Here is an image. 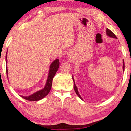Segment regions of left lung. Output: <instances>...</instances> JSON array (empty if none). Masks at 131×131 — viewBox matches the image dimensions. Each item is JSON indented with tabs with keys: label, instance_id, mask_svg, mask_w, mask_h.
Returning a JSON list of instances; mask_svg holds the SVG:
<instances>
[{
	"label": "left lung",
	"instance_id": "8db88e82",
	"mask_svg": "<svg viewBox=\"0 0 131 131\" xmlns=\"http://www.w3.org/2000/svg\"><path fill=\"white\" fill-rule=\"evenodd\" d=\"M106 34H107V36H109V37H112V38H115V39H117V37L116 36V35H115L114 34L112 31H111V30H109V29H106ZM122 68H123V71H124V60H123V66H122ZM72 79H73V81H74V91H75V93L77 94V95H78L79 97L82 100V98L81 97V95H80L79 93L78 89H77V88L76 85H75V81H74V77H73V76H72Z\"/></svg>",
	"mask_w": 131,
	"mask_h": 131
}]
</instances>
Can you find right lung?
Here are the masks:
<instances>
[{
  "label": "right lung",
  "instance_id": "obj_1",
  "mask_svg": "<svg viewBox=\"0 0 131 131\" xmlns=\"http://www.w3.org/2000/svg\"><path fill=\"white\" fill-rule=\"evenodd\" d=\"M7 51L6 56H5V61H6V63L7 62ZM59 67V60L58 59H57L54 60L50 65L48 77H47V81H46L44 88L42 89L39 90V91L34 92V93L31 94V95H29V96H24V95H21L20 96L22 97L24 99L27 100V101H37L44 98L49 93L50 89H51L53 78H54V75H56ZM6 73L7 75L8 76L7 66H6Z\"/></svg>",
  "mask_w": 131,
  "mask_h": 131
}]
</instances>
